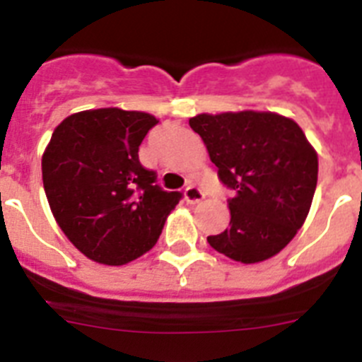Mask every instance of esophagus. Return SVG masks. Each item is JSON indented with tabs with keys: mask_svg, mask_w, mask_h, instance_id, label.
<instances>
[{
	"mask_svg": "<svg viewBox=\"0 0 362 362\" xmlns=\"http://www.w3.org/2000/svg\"><path fill=\"white\" fill-rule=\"evenodd\" d=\"M183 197L188 204H196L204 199V194L197 187H188L187 190L183 192Z\"/></svg>",
	"mask_w": 362,
	"mask_h": 362,
	"instance_id": "34e87169",
	"label": "esophagus"
}]
</instances>
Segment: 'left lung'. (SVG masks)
Masks as SVG:
<instances>
[{"label":"left lung","instance_id":"obj_1","mask_svg":"<svg viewBox=\"0 0 362 362\" xmlns=\"http://www.w3.org/2000/svg\"><path fill=\"white\" fill-rule=\"evenodd\" d=\"M188 123L233 190L230 226L209 235V245L245 264L279 254L305 223L317 187V152L305 132L276 112L197 114Z\"/></svg>","mask_w":362,"mask_h":362}]
</instances>
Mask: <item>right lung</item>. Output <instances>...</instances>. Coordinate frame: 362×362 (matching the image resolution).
Instances as JSON below:
<instances>
[{
	"instance_id": "add662e5",
	"label": "right lung",
	"mask_w": 362,
	"mask_h": 362,
	"mask_svg": "<svg viewBox=\"0 0 362 362\" xmlns=\"http://www.w3.org/2000/svg\"><path fill=\"white\" fill-rule=\"evenodd\" d=\"M158 123L152 114L116 107L76 112L45 148L41 172L54 219L95 263L119 267L146 254L181 199L139 163V145Z\"/></svg>"
}]
</instances>
